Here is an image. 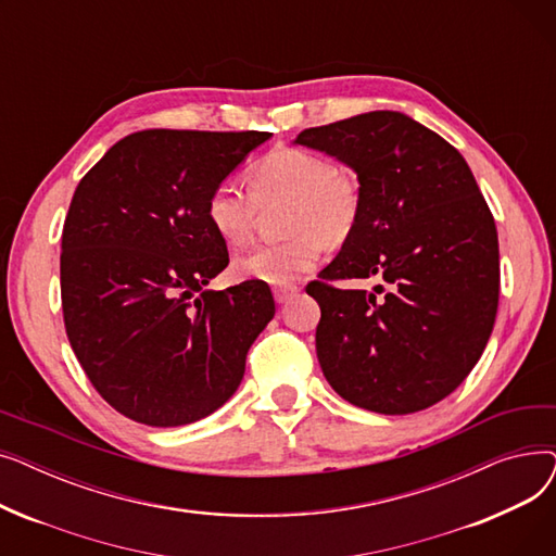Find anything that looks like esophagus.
<instances>
[{
  "label": "esophagus",
  "instance_id": "esophagus-1",
  "mask_svg": "<svg viewBox=\"0 0 556 556\" xmlns=\"http://www.w3.org/2000/svg\"><path fill=\"white\" fill-rule=\"evenodd\" d=\"M295 295H298V286H279V288H275L277 304H286L288 300H293Z\"/></svg>",
  "mask_w": 556,
  "mask_h": 556
}]
</instances>
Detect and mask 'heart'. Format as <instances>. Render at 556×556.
Returning <instances> with one entry per match:
<instances>
[{"instance_id":"1","label":"heart","mask_w":556,"mask_h":556,"mask_svg":"<svg viewBox=\"0 0 556 556\" xmlns=\"http://www.w3.org/2000/svg\"><path fill=\"white\" fill-rule=\"evenodd\" d=\"M250 191L223 182L207 198V220L227 245L250 241L261 210L286 202L281 243L258 245L233 261L241 279L288 286L311 273L325 245L352 237L361 218V189L346 170L323 155L281 146L248 170Z\"/></svg>"}]
</instances>
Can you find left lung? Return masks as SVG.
Here are the masks:
<instances>
[{
	"instance_id": "left-lung-1",
	"label": "left lung",
	"mask_w": 556,
	"mask_h": 556,
	"mask_svg": "<svg viewBox=\"0 0 556 556\" xmlns=\"http://www.w3.org/2000/svg\"><path fill=\"white\" fill-rule=\"evenodd\" d=\"M295 143L352 166L361 182L354 233L306 286L323 311L319 367L365 410H426L471 374L498 311V231L473 173L446 139L392 110L306 128ZM371 276L391 290L332 286Z\"/></svg>"
}]
</instances>
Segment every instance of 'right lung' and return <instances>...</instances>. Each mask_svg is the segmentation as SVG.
Wrapping results in <instances>:
<instances>
[{
    "instance_id": "1",
    "label": "right lung",
    "mask_w": 556,
    "mask_h": 556,
    "mask_svg": "<svg viewBox=\"0 0 556 556\" xmlns=\"http://www.w3.org/2000/svg\"><path fill=\"white\" fill-rule=\"evenodd\" d=\"M273 132L141 130L78 182L63 227L65 331L124 417L173 428L216 413L275 315L270 286L204 290L229 254L210 193Z\"/></svg>"
}]
</instances>
